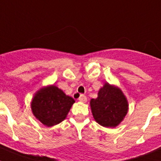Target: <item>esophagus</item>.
Here are the masks:
<instances>
[{
  "label": "esophagus",
  "instance_id": "1",
  "mask_svg": "<svg viewBox=\"0 0 161 161\" xmlns=\"http://www.w3.org/2000/svg\"><path fill=\"white\" fill-rule=\"evenodd\" d=\"M79 101L81 102H87V97H86L85 95H80Z\"/></svg>",
  "mask_w": 161,
  "mask_h": 161
}]
</instances>
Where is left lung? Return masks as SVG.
Wrapping results in <instances>:
<instances>
[{
	"label": "left lung",
	"mask_w": 161,
	"mask_h": 161,
	"mask_svg": "<svg viewBox=\"0 0 161 161\" xmlns=\"http://www.w3.org/2000/svg\"><path fill=\"white\" fill-rule=\"evenodd\" d=\"M90 108L98 124L114 128L123 121L129 105L120 88L106 82L98 91L97 97L90 100Z\"/></svg>",
	"instance_id": "1"
}]
</instances>
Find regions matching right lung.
I'll list each match as a JSON object with an SVG mask.
<instances>
[{"label":"right lung","mask_w":161,"mask_h":161,"mask_svg":"<svg viewBox=\"0 0 161 161\" xmlns=\"http://www.w3.org/2000/svg\"><path fill=\"white\" fill-rule=\"evenodd\" d=\"M75 102L70 96L55 85L40 88L35 93L31 102L32 113L41 123L53 126L67 118L68 112Z\"/></svg>","instance_id":"add662e5"}]
</instances>
